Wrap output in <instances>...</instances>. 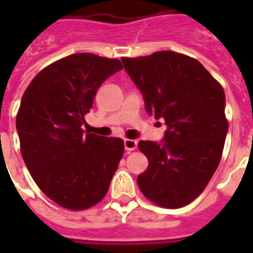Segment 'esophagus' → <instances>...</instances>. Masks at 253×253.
I'll list each match as a JSON object with an SVG mask.
<instances>
[{
    "label": "esophagus",
    "mask_w": 253,
    "mask_h": 253,
    "mask_svg": "<svg viewBox=\"0 0 253 253\" xmlns=\"http://www.w3.org/2000/svg\"><path fill=\"white\" fill-rule=\"evenodd\" d=\"M124 148L126 152H131L137 148V140L134 139H125L124 140Z\"/></svg>",
    "instance_id": "34e87169"
}]
</instances>
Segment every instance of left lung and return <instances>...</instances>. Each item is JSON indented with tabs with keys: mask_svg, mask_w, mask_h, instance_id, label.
Listing matches in <instances>:
<instances>
[{
	"mask_svg": "<svg viewBox=\"0 0 253 253\" xmlns=\"http://www.w3.org/2000/svg\"><path fill=\"white\" fill-rule=\"evenodd\" d=\"M122 62L143 93L147 113L167 125L162 143H138L148 158L138 186L160 207H185L204 191L222 158L228 131L224 90L199 60L177 51Z\"/></svg>",
	"mask_w": 253,
	"mask_h": 253,
	"instance_id": "1",
	"label": "left lung"
}]
</instances>
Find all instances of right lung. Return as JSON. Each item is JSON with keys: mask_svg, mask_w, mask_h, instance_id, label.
<instances>
[{"mask_svg": "<svg viewBox=\"0 0 253 253\" xmlns=\"http://www.w3.org/2000/svg\"><path fill=\"white\" fill-rule=\"evenodd\" d=\"M116 58L76 53L43 68L22 95L16 115L20 151L39 189L62 208L84 210L106 195L124 154L120 138L81 128Z\"/></svg>", "mask_w": 253, "mask_h": 253, "instance_id": "right-lung-1", "label": "right lung"}]
</instances>
